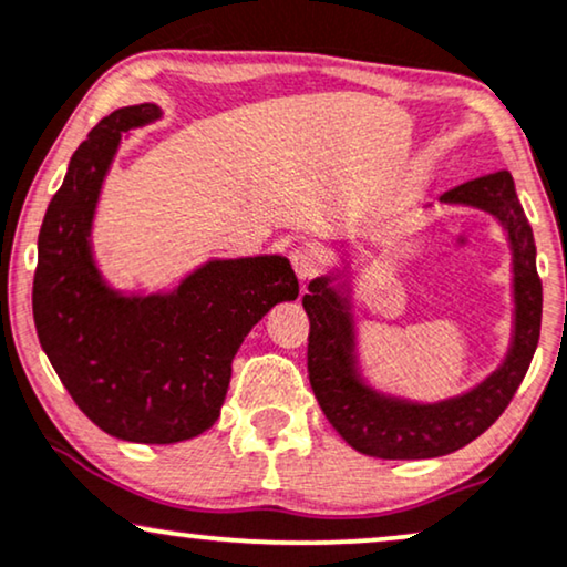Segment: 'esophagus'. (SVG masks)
<instances>
[{
    "label": "esophagus",
    "mask_w": 567,
    "mask_h": 567,
    "mask_svg": "<svg viewBox=\"0 0 567 567\" xmlns=\"http://www.w3.org/2000/svg\"><path fill=\"white\" fill-rule=\"evenodd\" d=\"M290 261H292V269H296V275L300 277V282H306V279L313 277V269H316L313 248L296 246L290 251Z\"/></svg>",
    "instance_id": "obj_1"
}]
</instances>
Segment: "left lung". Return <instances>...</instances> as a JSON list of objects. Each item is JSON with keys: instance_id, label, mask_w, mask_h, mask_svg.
Instances as JSON below:
<instances>
[{"instance_id": "1", "label": "left lung", "mask_w": 567, "mask_h": 567, "mask_svg": "<svg viewBox=\"0 0 567 567\" xmlns=\"http://www.w3.org/2000/svg\"><path fill=\"white\" fill-rule=\"evenodd\" d=\"M441 205L474 207L493 215L511 248L513 329L501 365L487 379L441 402L386 394L360 371L352 285L347 271H329L308 282L303 308L308 334V379L319 406L354 451L375 458H435L454 454L501 417L524 381L539 342L542 282L532 225L508 171L466 181L441 196Z\"/></svg>"}]
</instances>
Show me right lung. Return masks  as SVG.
Instances as JSON below:
<instances>
[{
    "mask_svg": "<svg viewBox=\"0 0 567 567\" xmlns=\"http://www.w3.org/2000/svg\"><path fill=\"white\" fill-rule=\"evenodd\" d=\"M163 118L155 103L105 116L74 150L38 233L33 319L74 404L113 437L178 443L220 417L240 342L271 306L298 298L279 254L207 259L161 292L111 288L93 223L121 134Z\"/></svg>",
    "mask_w": 567,
    "mask_h": 567,
    "instance_id": "obj_1",
    "label": "right lung"
}]
</instances>
